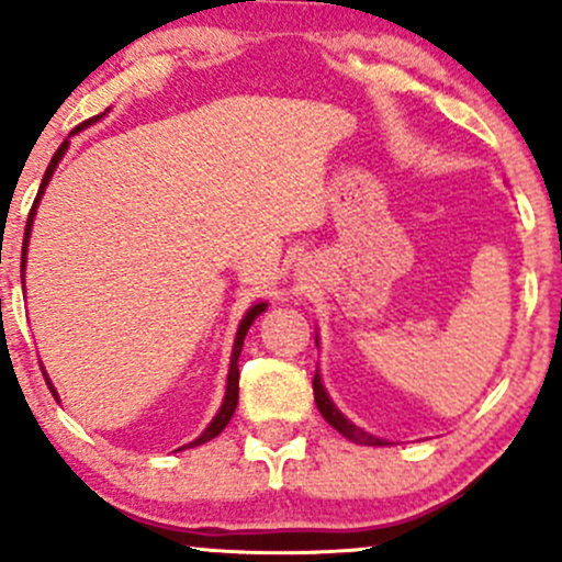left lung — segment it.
<instances>
[{
	"label": "left lung",
	"mask_w": 562,
	"mask_h": 562,
	"mask_svg": "<svg viewBox=\"0 0 562 562\" xmlns=\"http://www.w3.org/2000/svg\"><path fill=\"white\" fill-rule=\"evenodd\" d=\"M316 346H318V340H316ZM313 400H316V407H318V413L324 415V420H327L331 428H337V431H340L342 437L351 439V442H356V445H370V448H378V445H389V442H385V439L372 437V434L364 431V428L353 426L351 420H348L346 415H342L340 409L335 407V402L329 400L327 389H324V385H322V375H318V370H316V378H313Z\"/></svg>",
	"instance_id": "obj_1"
}]
</instances>
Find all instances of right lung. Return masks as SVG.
<instances>
[{"label":"right lung","instance_id":"obj_1","mask_svg":"<svg viewBox=\"0 0 562 562\" xmlns=\"http://www.w3.org/2000/svg\"><path fill=\"white\" fill-rule=\"evenodd\" d=\"M104 114H106V112H104ZM95 120H101V114H95V117H90V120H86V123H82V125H77V128L71 131V134H77V131H82V128H86V125L95 123ZM66 149H69V142H64L61 147H58V153L53 155L50 166H47L45 177H42V184H40V192H37V198H34V206H32V211H29V222H26V233H23V249H21V270H26L29 235H32L34 214H37L40 198L45 195V187H47V182H50V177H53V171H56V168H58V162H61V158H64V155H66ZM265 307H268V303H257V305H251L249 311H246V316L240 318V324H238V331H235L233 356H231V372H227V389H225V400H222V407H220V413L214 415V420H211V424L206 426V431H203L201 437L195 439V442L184 445V448H198V445L209 442V439H214L216 434H222V428H225L227 424H231V418H233L235 407H238V378H240V375H238V356H240V348H244V337H246V331H249L251 324H255V318L259 316V313L265 311ZM45 380H47V385H50L53 396H58V394H56V389H53L50 378H47V372H45Z\"/></svg>","mask_w":562,"mask_h":562}]
</instances>
